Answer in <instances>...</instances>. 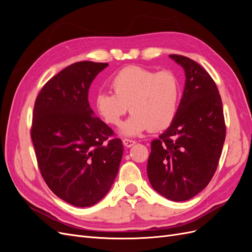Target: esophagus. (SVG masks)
Wrapping results in <instances>:
<instances>
[{"mask_svg": "<svg viewBox=\"0 0 252 252\" xmlns=\"http://www.w3.org/2000/svg\"><path fill=\"white\" fill-rule=\"evenodd\" d=\"M134 144H135V141H133V140H129V139H124L123 140V145L127 148L133 146Z\"/></svg>", "mask_w": 252, "mask_h": 252, "instance_id": "esophagus-1", "label": "esophagus"}]
</instances>
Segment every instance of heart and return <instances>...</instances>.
<instances>
[{"mask_svg":"<svg viewBox=\"0 0 252 252\" xmlns=\"http://www.w3.org/2000/svg\"><path fill=\"white\" fill-rule=\"evenodd\" d=\"M110 93H98L94 110L106 124L119 126L129 107L132 112L120 132L136 136L150 129L161 131L174 121L181 100V85L171 71L156 72L140 66H128L110 81Z\"/></svg>","mask_w":252,"mask_h":252,"instance_id":"heart-1","label":"heart"}]
</instances>
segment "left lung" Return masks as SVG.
<instances>
[{
    "instance_id": "1",
    "label": "left lung",
    "mask_w": 252,
    "mask_h": 252,
    "mask_svg": "<svg viewBox=\"0 0 252 252\" xmlns=\"http://www.w3.org/2000/svg\"><path fill=\"white\" fill-rule=\"evenodd\" d=\"M185 71V86L172 124L151 142L150 184L174 202L191 199L209 184L225 142L222 100L216 83L193 60L170 55Z\"/></svg>"
}]
</instances>
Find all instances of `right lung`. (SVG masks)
I'll return each instance as SVG.
<instances>
[{"mask_svg": "<svg viewBox=\"0 0 252 252\" xmlns=\"http://www.w3.org/2000/svg\"><path fill=\"white\" fill-rule=\"evenodd\" d=\"M107 63H74L50 79L37 95L32 140L42 177L60 199L90 207L107 194L116 179L123 144L94 117L88 91Z\"/></svg>", "mask_w": 252, "mask_h": 252, "instance_id": "add662e5", "label": "right lung"}]
</instances>
